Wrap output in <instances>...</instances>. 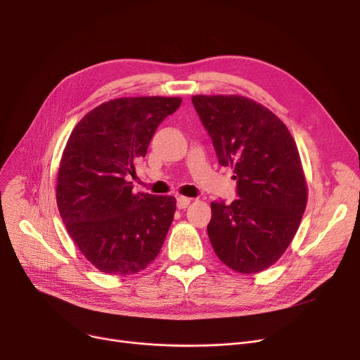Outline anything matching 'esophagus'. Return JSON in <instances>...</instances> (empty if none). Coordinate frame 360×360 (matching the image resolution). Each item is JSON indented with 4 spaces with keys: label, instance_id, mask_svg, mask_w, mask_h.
I'll return each instance as SVG.
<instances>
[{
    "label": "esophagus",
    "instance_id": "34e87169",
    "mask_svg": "<svg viewBox=\"0 0 360 360\" xmlns=\"http://www.w3.org/2000/svg\"><path fill=\"white\" fill-rule=\"evenodd\" d=\"M190 202H191V198H186V197H178L176 198V207L179 210L186 209V207L190 205Z\"/></svg>",
    "mask_w": 360,
    "mask_h": 360
}]
</instances>
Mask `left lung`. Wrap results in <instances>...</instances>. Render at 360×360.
<instances>
[{"label": "left lung", "instance_id": "1", "mask_svg": "<svg viewBox=\"0 0 360 360\" xmlns=\"http://www.w3.org/2000/svg\"><path fill=\"white\" fill-rule=\"evenodd\" d=\"M193 105L219 165L233 167L236 198L212 202V247L232 270L269 269L290 245L307 207L296 143L271 110L243 96H198Z\"/></svg>", "mask_w": 360, "mask_h": 360}]
</instances>
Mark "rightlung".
Wrapping results in <instances>:
<instances>
[{
	"instance_id": "right-lung-1",
	"label": "right lung",
	"mask_w": 360,
	"mask_h": 360,
	"mask_svg": "<svg viewBox=\"0 0 360 360\" xmlns=\"http://www.w3.org/2000/svg\"><path fill=\"white\" fill-rule=\"evenodd\" d=\"M179 98H121L90 110L64 148L56 204L65 228L94 267L113 276L144 270L174 220L170 195L132 193L134 162L144 158Z\"/></svg>"
}]
</instances>
